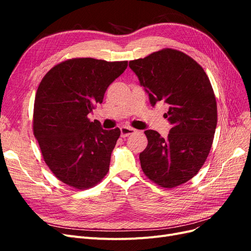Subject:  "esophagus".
<instances>
[{"mask_svg":"<svg viewBox=\"0 0 251 251\" xmlns=\"http://www.w3.org/2000/svg\"><path fill=\"white\" fill-rule=\"evenodd\" d=\"M136 130L133 127H128V126H123L120 127V134H121V137H127L128 135H131L133 133H135Z\"/></svg>","mask_w":251,"mask_h":251,"instance_id":"1","label":"esophagus"}]
</instances>
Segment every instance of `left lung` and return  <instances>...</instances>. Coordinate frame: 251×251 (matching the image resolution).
<instances>
[{
	"instance_id": "8db88e82",
	"label": "left lung",
	"mask_w": 251,
	"mask_h": 251,
	"mask_svg": "<svg viewBox=\"0 0 251 251\" xmlns=\"http://www.w3.org/2000/svg\"><path fill=\"white\" fill-rule=\"evenodd\" d=\"M131 69L150 102H164L172 128L168 138L147 130L148 146L139 155L146 176L164 188L191 180L209 154L217 126V102L203 68L185 53L165 48L131 60Z\"/></svg>"
}]
</instances>
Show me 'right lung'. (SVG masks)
<instances>
[{
	"mask_svg": "<svg viewBox=\"0 0 251 251\" xmlns=\"http://www.w3.org/2000/svg\"><path fill=\"white\" fill-rule=\"evenodd\" d=\"M126 67V60L72 58L43 77L34 100L33 134L44 161L65 184L88 189L108 174L120 130H103L88 114Z\"/></svg>",
	"mask_w": 251,
	"mask_h": 251,
	"instance_id": "obj_1",
	"label": "right lung"
}]
</instances>
